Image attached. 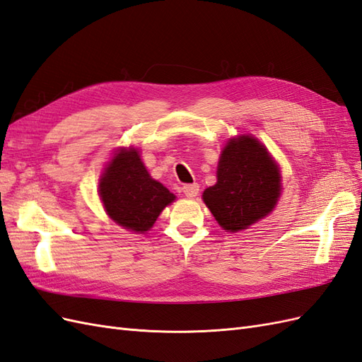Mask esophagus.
<instances>
[{"label":"esophagus","instance_id":"esophagus-1","mask_svg":"<svg viewBox=\"0 0 362 362\" xmlns=\"http://www.w3.org/2000/svg\"><path fill=\"white\" fill-rule=\"evenodd\" d=\"M182 193H184L185 197H187V198H194V197H198V193H199V185H198L197 182H193V184H185V185H182Z\"/></svg>","mask_w":362,"mask_h":362}]
</instances>
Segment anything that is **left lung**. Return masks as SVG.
<instances>
[{
    "instance_id": "8db88e82",
    "label": "left lung",
    "mask_w": 362,
    "mask_h": 362,
    "mask_svg": "<svg viewBox=\"0 0 362 362\" xmlns=\"http://www.w3.org/2000/svg\"><path fill=\"white\" fill-rule=\"evenodd\" d=\"M280 194L276 163L254 136L230 140L218 165V182L202 199L223 230H245L274 209Z\"/></svg>"
}]
</instances>
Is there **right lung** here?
<instances>
[{"label":"right lung","mask_w":362,"mask_h":362,"mask_svg":"<svg viewBox=\"0 0 362 362\" xmlns=\"http://www.w3.org/2000/svg\"><path fill=\"white\" fill-rule=\"evenodd\" d=\"M99 193L111 219L140 233L148 231L165 205L175 199L173 193L151 178L135 149H123L111 160Z\"/></svg>","instance_id":"add662e5"}]
</instances>
